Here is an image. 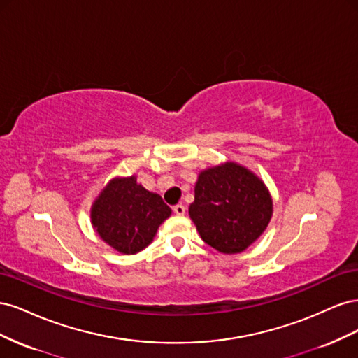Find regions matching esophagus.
I'll return each mask as SVG.
<instances>
[{"label":"esophagus","instance_id":"obj_1","mask_svg":"<svg viewBox=\"0 0 358 358\" xmlns=\"http://www.w3.org/2000/svg\"><path fill=\"white\" fill-rule=\"evenodd\" d=\"M185 206L183 204H176V206H173V212H175L176 215H179V216H182V215H185Z\"/></svg>","mask_w":358,"mask_h":358}]
</instances>
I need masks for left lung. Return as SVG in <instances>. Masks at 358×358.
Masks as SVG:
<instances>
[{"label": "left lung", "instance_id": "8db88e82", "mask_svg": "<svg viewBox=\"0 0 358 358\" xmlns=\"http://www.w3.org/2000/svg\"><path fill=\"white\" fill-rule=\"evenodd\" d=\"M189 216L209 246L222 254H237L266 230L272 199L251 171L227 162L200 173Z\"/></svg>", "mask_w": 358, "mask_h": 358}]
</instances>
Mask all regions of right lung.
Instances as JSON below:
<instances>
[{"label":"right lung","mask_w":358,"mask_h":358,"mask_svg":"<svg viewBox=\"0 0 358 358\" xmlns=\"http://www.w3.org/2000/svg\"><path fill=\"white\" fill-rule=\"evenodd\" d=\"M171 209L158 194L138 185L134 176L115 179L92 206L91 220L101 239L122 254L145 249Z\"/></svg>","instance_id":"right-lung-1"}]
</instances>
